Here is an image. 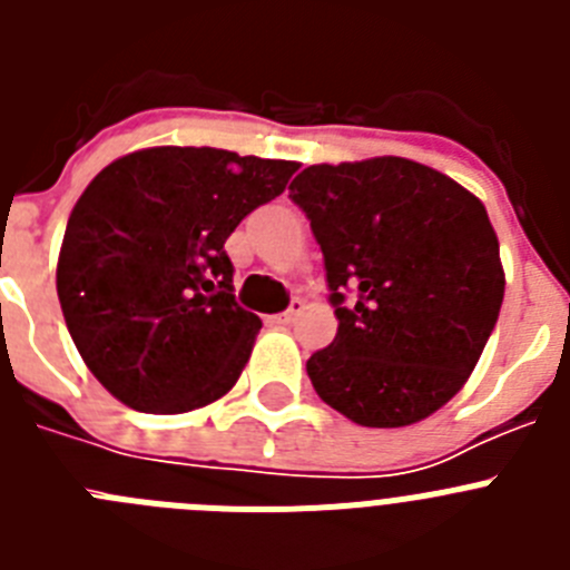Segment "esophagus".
Returning <instances> with one entry per match:
<instances>
[{"label":"esophagus","instance_id":"1","mask_svg":"<svg viewBox=\"0 0 570 570\" xmlns=\"http://www.w3.org/2000/svg\"><path fill=\"white\" fill-rule=\"evenodd\" d=\"M302 308H305V302L294 299V302H291V308H288V311H282V314L271 316V322H276V325H291V322H294L296 316L302 314Z\"/></svg>","mask_w":570,"mask_h":570}]
</instances>
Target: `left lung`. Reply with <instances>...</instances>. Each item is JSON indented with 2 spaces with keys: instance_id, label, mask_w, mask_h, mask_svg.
Instances as JSON below:
<instances>
[{
  "instance_id": "obj_1",
  "label": "left lung",
  "mask_w": 570,
  "mask_h": 570,
  "mask_svg": "<svg viewBox=\"0 0 570 570\" xmlns=\"http://www.w3.org/2000/svg\"><path fill=\"white\" fill-rule=\"evenodd\" d=\"M291 199L311 219L340 320L308 360L316 394L365 428L440 411L480 362L505 296L485 205L402 156L311 165Z\"/></svg>"
}]
</instances>
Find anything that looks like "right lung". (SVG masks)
Wrapping results in <instances>:
<instances>
[{"label":"right lung","instance_id":"obj_1","mask_svg":"<svg viewBox=\"0 0 570 570\" xmlns=\"http://www.w3.org/2000/svg\"><path fill=\"white\" fill-rule=\"evenodd\" d=\"M296 168L163 145L90 179L65 228L57 294L105 391L145 414H185L236 385L262 322L236 305L225 239Z\"/></svg>","mask_w":570,"mask_h":570}]
</instances>
